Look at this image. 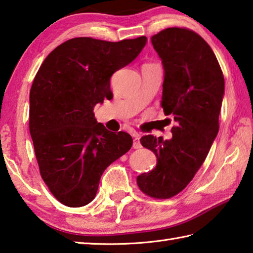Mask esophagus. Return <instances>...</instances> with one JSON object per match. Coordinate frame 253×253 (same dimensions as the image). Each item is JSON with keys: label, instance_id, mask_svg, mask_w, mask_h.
Instances as JSON below:
<instances>
[{"label": "esophagus", "instance_id": "obj_1", "mask_svg": "<svg viewBox=\"0 0 253 253\" xmlns=\"http://www.w3.org/2000/svg\"><path fill=\"white\" fill-rule=\"evenodd\" d=\"M132 137H134V139H132V147H134L135 149L141 148V144H140V136H139V134H137V132H135V134L132 135Z\"/></svg>", "mask_w": 253, "mask_h": 253}]
</instances>
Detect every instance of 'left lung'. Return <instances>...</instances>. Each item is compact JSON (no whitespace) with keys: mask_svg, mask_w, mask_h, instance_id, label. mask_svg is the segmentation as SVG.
Here are the masks:
<instances>
[{"mask_svg":"<svg viewBox=\"0 0 253 253\" xmlns=\"http://www.w3.org/2000/svg\"><path fill=\"white\" fill-rule=\"evenodd\" d=\"M151 44L165 71L162 106L177 126L171 139L141 137L157 165L139 174L137 185L147 196L167 199L192 180L217 137L224 79L213 50L194 31L169 27L154 35Z\"/></svg>","mask_w":253,"mask_h":253,"instance_id":"8db88e82","label":"left lung"}]
</instances>
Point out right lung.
<instances>
[{
  "label": "right lung",
  "mask_w": 253,
  "mask_h": 253,
  "mask_svg": "<svg viewBox=\"0 0 253 253\" xmlns=\"http://www.w3.org/2000/svg\"><path fill=\"white\" fill-rule=\"evenodd\" d=\"M146 43V36L121 42L76 38L41 65L30 91V132L41 176L63 205L89 204L105 169L131 148L129 134L109 131L93 111L113 97L112 75Z\"/></svg>",
  "instance_id": "obj_1"
}]
</instances>
